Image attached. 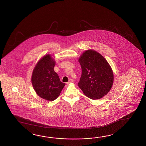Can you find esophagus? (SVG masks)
<instances>
[{
	"instance_id": "1",
	"label": "esophagus",
	"mask_w": 146,
	"mask_h": 146,
	"mask_svg": "<svg viewBox=\"0 0 146 146\" xmlns=\"http://www.w3.org/2000/svg\"><path fill=\"white\" fill-rule=\"evenodd\" d=\"M72 82H74V80L72 79H70L67 82H66V84H70V83H72Z\"/></svg>"
}]
</instances>
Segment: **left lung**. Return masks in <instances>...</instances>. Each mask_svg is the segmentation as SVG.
I'll return each instance as SVG.
<instances>
[{"instance_id":"obj_1","label":"left lung","mask_w":146,"mask_h":146,"mask_svg":"<svg viewBox=\"0 0 146 146\" xmlns=\"http://www.w3.org/2000/svg\"><path fill=\"white\" fill-rule=\"evenodd\" d=\"M82 74L78 87L91 99H100L111 89L114 74L104 57L96 50L84 51L78 59Z\"/></svg>"}]
</instances>
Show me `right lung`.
<instances>
[{"instance_id": "right-lung-1", "label": "right lung", "mask_w": 146, "mask_h": 146, "mask_svg": "<svg viewBox=\"0 0 146 146\" xmlns=\"http://www.w3.org/2000/svg\"><path fill=\"white\" fill-rule=\"evenodd\" d=\"M55 61L47 54L38 60L32 72L31 82L35 92L43 99L54 101L59 96L65 84L54 71Z\"/></svg>"}]
</instances>
